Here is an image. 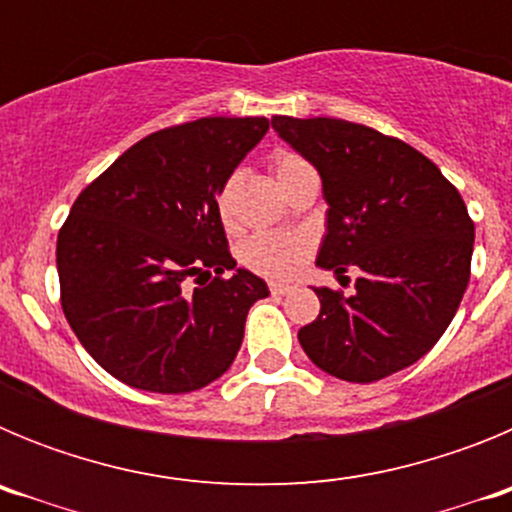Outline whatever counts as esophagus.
<instances>
[{"instance_id":"1","label":"esophagus","mask_w":512,"mask_h":512,"mask_svg":"<svg viewBox=\"0 0 512 512\" xmlns=\"http://www.w3.org/2000/svg\"><path fill=\"white\" fill-rule=\"evenodd\" d=\"M269 289H271V295H277V297H284L292 292V287H289V284H282V282H271Z\"/></svg>"}]
</instances>
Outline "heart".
<instances>
[{
	"label": "heart",
	"mask_w": 512,
	"mask_h": 512,
	"mask_svg": "<svg viewBox=\"0 0 512 512\" xmlns=\"http://www.w3.org/2000/svg\"><path fill=\"white\" fill-rule=\"evenodd\" d=\"M310 169L305 158L295 156V153H282V156L274 161V176H277L279 187L295 179L300 171ZM233 197H235V179L220 187L217 192V215L225 225L233 223ZM307 246L305 238L300 235H279V233H256L251 238H246L241 246V261L253 269L256 274H264L271 279H282L295 274L302 266V261L307 259Z\"/></svg>",
	"instance_id": "heart-1"
}]
</instances>
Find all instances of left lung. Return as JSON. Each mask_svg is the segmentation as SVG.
<instances>
[{
  "mask_svg": "<svg viewBox=\"0 0 512 512\" xmlns=\"http://www.w3.org/2000/svg\"><path fill=\"white\" fill-rule=\"evenodd\" d=\"M271 128L320 179V269H359L354 295L315 287L320 315L300 328L323 372L369 384L415 364L454 320L472 266L474 223L431 158L379 130L333 117L274 115Z\"/></svg>",
  "mask_w": 512,
  "mask_h": 512,
  "instance_id": "8db88e82",
  "label": "left lung"
}]
</instances>
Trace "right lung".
I'll use <instances>...</instances> for the list:
<instances>
[{
  "label": "right lung",
  "instance_id": "obj_1",
  "mask_svg": "<svg viewBox=\"0 0 512 512\" xmlns=\"http://www.w3.org/2000/svg\"><path fill=\"white\" fill-rule=\"evenodd\" d=\"M266 130V117L158 130L76 197L56 243L61 307L81 346L120 382L182 395L233 364L248 310L269 287L235 269L217 192ZM194 276L213 279L189 293Z\"/></svg>",
  "mask_w": 512,
  "mask_h": 512
}]
</instances>
